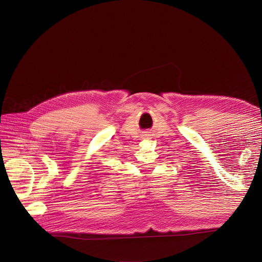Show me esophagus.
<instances>
[{
  "instance_id": "1",
  "label": "esophagus",
  "mask_w": 262,
  "mask_h": 262,
  "mask_svg": "<svg viewBox=\"0 0 262 262\" xmlns=\"http://www.w3.org/2000/svg\"><path fill=\"white\" fill-rule=\"evenodd\" d=\"M145 136H147V134H145Z\"/></svg>"
}]
</instances>
